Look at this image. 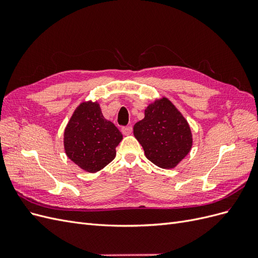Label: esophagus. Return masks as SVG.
<instances>
[{
	"mask_svg": "<svg viewBox=\"0 0 258 258\" xmlns=\"http://www.w3.org/2000/svg\"><path fill=\"white\" fill-rule=\"evenodd\" d=\"M121 132H122L123 136H129V135H131V132H132V127L131 126L122 127L121 128Z\"/></svg>",
	"mask_w": 258,
	"mask_h": 258,
	"instance_id": "esophagus-1",
	"label": "esophagus"
}]
</instances>
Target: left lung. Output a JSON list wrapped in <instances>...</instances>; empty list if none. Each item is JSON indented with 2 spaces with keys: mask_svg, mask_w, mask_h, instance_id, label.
Listing matches in <instances>:
<instances>
[{
  "mask_svg": "<svg viewBox=\"0 0 258 258\" xmlns=\"http://www.w3.org/2000/svg\"><path fill=\"white\" fill-rule=\"evenodd\" d=\"M134 127L146 158L162 169H173L191 150L189 123L171 101L161 97L147 105Z\"/></svg>",
  "mask_w": 258,
  "mask_h": 258,
  "instance_id": "left-lung-1",
  "label": "left lung"
}]
</instances>
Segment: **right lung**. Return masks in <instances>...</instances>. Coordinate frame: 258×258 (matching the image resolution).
I'll use <instances>...</instances> for the list:
<instances>
[{
	"instance_id": "right-lung-1",
	"label": "right lung",
	"mask_w": 258,
	"mask_h": 258,
	"mask_svg": "<svg viewBox=\"0 0 258 258\" xmlns=\"http://www.w3.org/2000/svg\"><path fill=\"white\" fill-rule=\"evenodd\" d=\"M121 132L104 118L98 101H84L75 108L63 134L66 154L89 173L107 166L116 156Z\"/></svg>"
}]
</instances>
